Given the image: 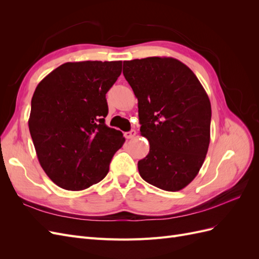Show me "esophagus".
I'll return each mask as SVG.
<instances>
[{
  "label": "esophagus",
  "mask_w": 259,
  "mask_h": 259,
  "mask_svg": "<svg viewBox=\"0 0 259 259\" xmlns=\"http://www.w3.org/2000/svg\"><path fill=\"white\" fill-rule=\"evenodd\" d=\"M124 136L126 137L127 139H132V138H134V137L136 136V131H135V130H131L130 132H126V133H125Z\"/></svg>",
  "instance_id": "1"
}]
</instances>
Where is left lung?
I'll list each match as a JSON object with an SVG mask.
<instances>
[{
	"label": "left lung",
	"instance_id": "left-lung-1",
	"mask_svg": "<svg viewBox=\"0 0 259 259\" xmlns=\"http://www.w3.org/2000/svg\"><path fill=\"white\" fill-rule=\"evenodd\" d=\"M138 99L140 134L150 144L138 161L148 184L179 191L198 175L208 150L210 103L198 77L182 61L148 57L123 62Z\"/></svg>",
	"mask_w": 259,
	"mask_h": 259
}]
</instances>
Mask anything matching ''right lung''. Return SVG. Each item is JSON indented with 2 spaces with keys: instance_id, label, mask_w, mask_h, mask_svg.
Listing matches in <instances>:
<instances>
[{
  "instance_id": "1",
  "label": "right lung",
  "mask_w": 259,
  "mask_h": 259,
  "mask_svg": "<svg viewBox=\"0 0 259 259\" xmlns=\"http://www.w3.org/2000/svg\"><path fill=\"white\" fill-rule=\"evenodd\" d=\"M121 71L122 61L66 62L36 86L29 131L42 168L62 189L84 190L103 180L125 142L105 123L106 94Z\"/></svg>"
}]
</instances>
